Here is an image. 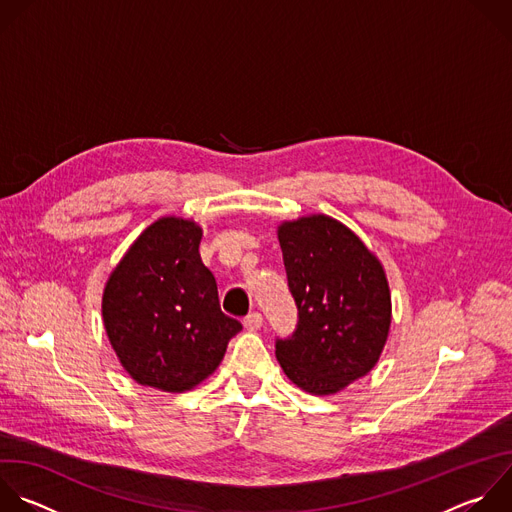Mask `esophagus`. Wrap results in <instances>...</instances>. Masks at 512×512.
Instances as JSON below:
<instances>
[{
	"mask_svg": "<svg viewBox=\"0 0 512 512\" xmlns=\"http://www.w3.org/2000/svg\"><path fill=\"white\" fill-rule=\"evenodd\" d=\"M243 325H245L249 331H257V329H261V325H263V317H261V313H257V311L249 313V315L243 319Z\"/></svg>",
	"mask_w": 512,
	"mask_h": 512,
	"instance_id": "esophagus-1",
	"label": "esophagus"
}]
</instances>
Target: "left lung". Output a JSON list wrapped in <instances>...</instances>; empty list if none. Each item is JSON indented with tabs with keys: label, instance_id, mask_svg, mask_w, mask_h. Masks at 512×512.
<instances>
[{
	"label": "left lung",
	"instance_id": "obj_1",
	"mask_svg": "<svg viewBox=\"0 0 512 512\" xmlns=\"http://www.w3.org/2000/svg\"><path fill=\"white\" fill-rule=\"evenodd\" d=\"M297 329L275 356L303 392L331 396L378 364L392 323L384 265L344 223L307 215L277 227Z\"/></svg>",
	"mask_w": 512,
	"mask_h": 512
}]
</instances>
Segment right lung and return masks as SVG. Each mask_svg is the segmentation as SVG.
I'll return each mask as SVG.
<instances>
[{
  "label": "right lung",
  "mask_w": 512,
  "mask_h": 512,
  "mask_svg": "<svg viewBox=\"0 0 512 512\" xmlns=\"http://www.w3.org/2000/svg\"><path fill=\"white\" fill-rule=\"evenodd\" d=\"M201 239L193 219L162 217L136 237L104 285L106 335L140 386L193 390L219 368L229 339L243 327L221 311Z\"/></svg>",
  "instance_id": "add662e5"
}]
</instances>
